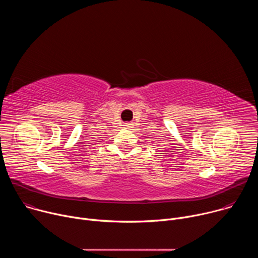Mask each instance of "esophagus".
I'll return each mask as SVG.
<instances>
[{"label": "esophagus", "mask_w": 258, "mask_h": 258, "mask_svg": "<svg viewBox=\"0 0 258 258\" xmlns=\"http://www.w3.org/2000/svg\"><path fill=\"white\" fill-rule=\"evenodd\" d=\"M132 125H133V124H132V123H130V122L124 123V126H125V127H132Z\"/></svg>", "instance_id": "1"}]
</instances>
